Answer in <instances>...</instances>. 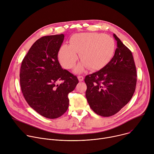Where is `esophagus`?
Wrapping results in <instances>:
<instances>
[{"mask_svg": "<svg viewBox=\"0 0 154 154\" xmlns=\"http://www.w3.org/2000/svg\"><path fill=\"white\" fill-rule=\"evenodd\" d=\"M77 77H78V79H79V80L80 82H82V81L83 80V79H84V77H83V76L79 75V76H78Z\"/></svg>", "mask_w": 154, "mask_h": 154, "instance_id": "obj_1", "label": "esophagus"}]
</instances>
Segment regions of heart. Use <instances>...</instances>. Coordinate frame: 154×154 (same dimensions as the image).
Returning <instances> with one entry per match:
<instances>
[{"label": "heart", "mask_w": 154, "mask_h": 154, "mask_svg": "<svg viewBox=\"0 0 154 154\" xmlns=\"http://www.w3.org/2000/svg\"><path fill=\"white\" fill-rule=\"evenodd\" d=\"M115 49L116 42L109 36L100 33H82L72 35L69 45L60 47L58 58L64 68L71 69L75 65L79 54L82 62L75 69L76 73H81L87 68L97 71L112 60Z\"/></svg>", "instance_id": "heart-1"}]
</instances>
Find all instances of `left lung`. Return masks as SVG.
<instances>
[{"mask_svg": "<svg viewBox=\"0 0 154 154\" xmlns=\"http://www.w3.org/2000/svg\"><path fill=\"white\" fill-rule=\"evenodd\" d=\"M117 48L105 67L86 75V97L97 115L111 116L123 108L132 97L137 85V70L131 52L115 35Z\"/></svg>", "mask_w": 154, "mask_h": 154, "instance_id": "1", "label": "left lung"}]
</instances>
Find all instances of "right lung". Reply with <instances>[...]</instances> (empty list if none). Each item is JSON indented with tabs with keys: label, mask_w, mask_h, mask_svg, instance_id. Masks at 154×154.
<instances>
[{
	"label": "right lung",
	"mask_w": 154,
	"mask_h": 154,
	"mask_svg": "<svg viewBox=\"0 0 154 154\" xmlns=\"http://www.w3.org/2000/svg\"><path fill=\"white\" fill-rule=\"evenodd\" d=\"M63 34L42 36L32 46L22 61L20 85L28 104L41 116L55 119L69 106L68 94L79 83L75 75L63 69L58 52ZM59 80L63 82L57 84Z\"/></svg>",
	"instance_id": "obj_1"
}]
</instances>
